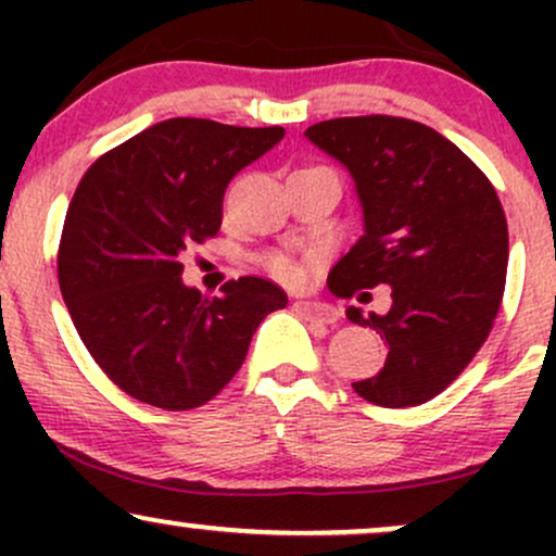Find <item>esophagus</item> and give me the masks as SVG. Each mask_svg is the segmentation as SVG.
<instances>
[{
  "label": "esophagus",
  "mask_w": 556,
  "mask_h": 556,
  "mask_svg": "<svg viewBox=\"0 0 556 556\" xmlns=\"http://www.w3.org/2000/svg\"><path fill=\"white\" fill-rule=\"evenodd\" d=\"M295 314H300L305 321H318V324H334L337 321V311L331 305L321 303V300H295L292 303Z\"/></svg>",
  "instance_id": "esophagus-1"
}]
</instances>
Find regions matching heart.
<instances>
[{
  "label": "heart",
  "instance_id": "1",
  "mask_svg": "<svg viewBox=\"0 0 556 556\" xmlns=\"http://www.w3.org/2000/svg\"><path fill=\"white\" fill-rule=\"evenodd\" d=\"M266 264H269V269L277 274V277H282V279H295L298 274H300L295 261H292L290 256H282V253H274V256H269V261H266Z\"/></svg>",
  "mask_w": 556,
  "mask_h": 556
}]
</instances>
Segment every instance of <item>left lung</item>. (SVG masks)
<instances>
[{
    "label": "left lung",
    "mask_w": 556,
    "mask_h": 556,
    "mask_svg": "<svg viewBox=\"0 0 556 556\" xmlns=\"http://www.w3.org/2000/svg\"><path fill=\"white\" fill-rule=\"evenodd\" d=\"M305 138L350 169L366 225L329 271V290L353 298L392 287L384 316L348 308L389 344L384 368L353 389L381 407L424 405L465 371L500 314L509 256L500 195L452 140L416 119L337 117Z\"/></svg>",
    "instance_id": "obj_1"
}]
</instances>
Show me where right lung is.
Here are the masks:
<instances>
[{"instance_id": "right-lung-1", "label": "right lung", "mask_w": 556, "mask_h": 556, "mask_svg": "<svg viewBox=\"0 0 556 556\" xmlns=\"http://www.w3.org/2000/svg\"><path fill=\"white\" fill-rule=\"evenodd\" d=\"M285 136L175 117L88 167L62 227L56 277L83 344L132 400L190 410L229 384L258 324L287 305L264 277L219 298L182 285L180 256L222 227L229 180Z\"/></svg>"}]
</instances>
